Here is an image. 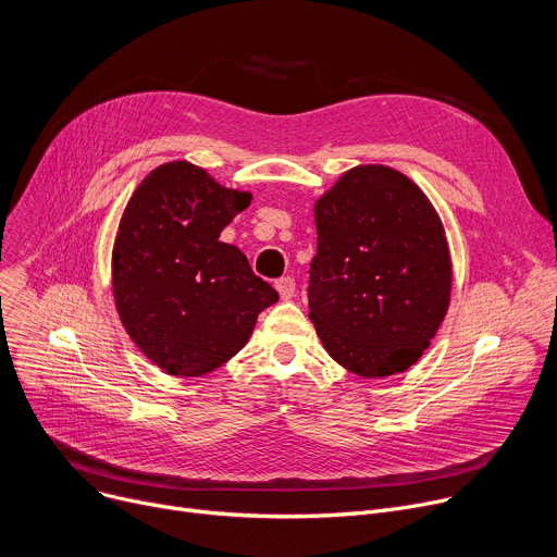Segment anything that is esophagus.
<instances>
[{
	"label": "esophagus",
	"instance_id": "obj_1",
	"mask_svg": "<svg viewBox=\"0 0 557 557\" xmlns=\"http://www.w3.org/2000/svg\"><path fill=\"white\" fill-rule=\"evenodd\" d=\"M276 292H278V296L283 298V301H289V298L294 296V292H296V283H294V278L292 276H283V278H278L276 281Z\"/></svg>",
	"mask_w": 557,
	"mask_h": 557
}]
</instances>
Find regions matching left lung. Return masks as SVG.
<instances>
[{
    "mask_svg": "<svg viewBox=\"0 0 557 557\" xmlns=\"http://www.w3.org/2000/svg\"><path fill=\"white\" fill-rule=\"evenodd\" d=\"M310 319L327 355L381 379L406 372L446 319L453 261L428 196L386 164L348 169L314 202Z\"/></svg>",
    "mask_w": 557,
    "mask_h": 557,
    "instance_id": "left-lung-1",
    "label": "left lung"
}]
</instances>
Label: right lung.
I'll use <instances>...</instances> for the list:
<instances>
[{"mask_svg": "<svg viewBox=\"0 0 557 557\" xmlns=\"http://www.w3.org/2000/svg\"><path fill=\"white\" fill-rule=\"evenodd\" d=\"M251 194L223 187L187 160L151 169L126 202L111 253L117 317L162 372L202 376L249 341L278 301L221 232Z\"/></svg>", "mask_w": 557, "mask_h": 557, "instance_id": "right-lung-1", "label": "right lung"}]
</instances>
